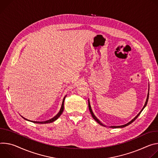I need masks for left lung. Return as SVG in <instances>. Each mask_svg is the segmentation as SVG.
I'll list each match as a JSON object with an SVG mask.
<instances>
[{
  "label": "left lung",
  "mask_w": 158,
  "mask_h": 158,
  "mask_svg": "<svg viewBox=\"0 0 158 158\" xmlns=\"http://www.w3.org/2000/svg\"><path fill=\"white\" fill-rule=\"evenodd\" d=\"M148 99H149V91H148V96H147V99H146V102H145V104H144V107H143V108L142 109V110L140 111V112L132 119V120H131L130 122H129L127 124H124V125H122V126H110V127H112V128H120V127H126V126H127L128 125H129V124H131V123H132V122L138 117V116L141 114V113L142 112V111L143 110V109L145 108V107L146 106V105H147V103H148ZM89 110H90V114H91V115H92V117L94 118V120H95V121H97L98 123L100 124V125H101V126H104L102 123H101L100 122V121L95 117V115H94V114L93 113V112H92V108H91V106H90V101H89Z\"/></svg>",
  "instance_id": "8db88e82"
}]
</instances>
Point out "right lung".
<instances>
[{"instance_id": "1", "label": "right lung", "mask_w": 158, "mask_h": 158, "mask_svg": "<svg viewBox=\"0 0 158 158\" xmlns=\"http://www.w3.org/2000/svg\"><path fill=\"white\" fill-rule=\"evenodd\" d=\"M66 97V95L64 97L63 100V102H62V105H61V107L60 109V112L58 113L57 115H56L54 117H52V118L49 119V120H46V121H42V122H38V121H31V120H27V118H25L24 117H23V116H21L23 118H24L25 120H28V121H31L32 122H33V123H36V124H48V123H51V122H52L55 121L56 119H58V117H60V116L61 115V114L63 113V110H64V99H65V97Z\"/></svg>"}]
</instances>
